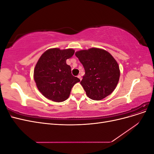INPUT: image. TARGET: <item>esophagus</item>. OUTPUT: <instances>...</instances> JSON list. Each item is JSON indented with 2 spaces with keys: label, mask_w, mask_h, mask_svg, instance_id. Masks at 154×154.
I'll use <instances>...</instances> for the list:
<instances>
[{
  "label": "esophagus",
  "mask_w": 154,
  "mask_h": 154,
  "mask_svg": "<svg viewBox=\"0 0 154 154\" xmlns=\"http://www.w3.org/2000/svg\"><path fill=\"white\" fill-rule=\"evenodd\" d=\"M78 78L79 79H80V80H82V76H81V75H80V74H79V75L78 76Z\"/></svg>",
  "instance_id": "1"
}]
</instances>
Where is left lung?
Returning a JSON list of instances; mask_svg holds the SVG:
<instances>
[{"label": "left lung", "instance_id": "obj_1", "mask_svg": "<svg viewBox=\"0 0 154 154\" xmlns=\"http://www.w3.org/2000/svg\"><path fill=\"white\" fill-rule=\"evenodd\" d=\"M75 55L85 71L80 84L87 96L98 101L110 95L120 76L119 65L112 56L108 51L96 48L76 51Z\"/></svg>", "mask_w": 154, "mask_h": 154}]
</instances>
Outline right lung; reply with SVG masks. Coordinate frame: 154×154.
<instances>
[{"mask_svg":"<svg viewBox=\"0 0 154 154\" xmlns=\"http://www.w3.org/2000/svg\"><path fill=\"white\" fill-rule=\"evenodd\" d=\"M73 49H49L41 55L34 69V80L44 96L53 101L62 102L69 97L72 87L80 82L72 75L67 59L72 57Z\"/></svg>","mask_w":154,"mask_h":154,"instance_id":"right-lung-1","label":"right lung"}]
</instances>
